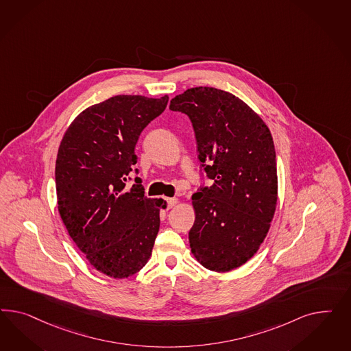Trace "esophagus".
I'll use <instances>...</instances> for the list:
<instances>
[{"label":"esophagus","mask_w":351,"mask_h":351,"mask_svg":"<svg viewBox=\"0 0 351 351\" xmlns=\"http://www.w3.org/2000/svg\"><path fill=\"white\" fill-rule=\"evenodd\" d=\"M166 202H167L169 208H172L173 206H176V204H178V198H167V199H166Z\"/></svg>","instance_id":"esophagus-1"}]
</instances>
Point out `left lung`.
<instances>
[{
	"mask_svg": "<svg viewBox=\"0 0 351 351\" xmlns=\"http://www.w3.org/2000/svg\"><path fill=\"white\" fill-rule=\"evenodd\" d=\"M170 109L191 118L198 158L213 180L191 197V254L208 270L230 271L255 255L276 213L271 134L245 101L215 87L188 88Z\"/></svg>",
	"mask_w": 351,
	"mask_h": 351,
	"instance_id": "obj_1",
	"label": "left lung"
}]
</instances>
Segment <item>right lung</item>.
<instances>
[{"instance_id": "1", "label": "right lung", "mask_w": 351, "mask_h": 351, "mask_svg": "<svg viewBox=\"0 0 351 351\" xmlns=\"http://www.w3.org/2000/svg\"><path fill=\"white\" fill-rule=\"evenodd\" d=\"M167 101V95H117L88 106L65 131L58 150L60 217L88 263L106 276H134L152 255L166 202L147 198L140 178L131 191L125 186L138 162L141 131Z\"/></svg>"}]
</instances>
